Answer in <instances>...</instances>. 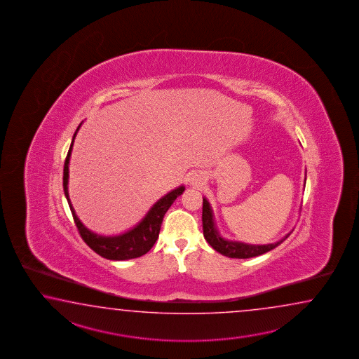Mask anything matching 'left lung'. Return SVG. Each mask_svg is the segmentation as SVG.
<instances>
[{
  "label": "left lung",
  "mask_w": 359,
  "mask_h": 359,
  "mask_svg": "<svg viewBox=\"0 0 359 359\" xmlns=\"http://www.w3.org/2000/svg\"><path fill=\"white\" fill-rule=\"evenodd\" d=\"M203 233L205 237L206 241L213 248L215 252H221L222 255H226L229 258H236V259H246V258H252V257H258L264 252H269L272 249H275L276 246L283 243L281 241L276 243V244L268 245H246L243 243H232V241H226L223 240L217 229L214 227L213 214L212 209L209 206V203L205 198H203Z\"/></svg>",
  "instance_id": "obj_1"
}]
</instances>
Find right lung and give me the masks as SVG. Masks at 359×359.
I'll list each match as a JSON object with an SVG mask.
<instances>
[{
  "mask_svg": "<svg viewBox=\"0 0 359 359\" xmlns=\"http://www.w3.org/2000/svg\"><path fill=\"white\" fill-rule=\"evenodd\" d=\"M79 127H81V124L78 126L76 133L73 136L72 145L69 147L68 155H67L65 163H64V177H62L64 192H65V196L68 198V204L70 206V212H72L73 219L76 223V229H78L81 237L83 238L84 243L88 245L93 252L101 255L102 258L110 260H127L142 257L153 248L156 238L159 236L164 214L167 213L169 206L173 204V201L182 194L184 187L181 186L177 190L169 192L168 195H165L164 198H161L151 208V210L147 213V215L144 218V221L141 222L135 229H130V232L115 237H102L92 233L91 231L86 229L81 221L76 218V212H74L73 206L70 204V200H69V158H70L73 142H74V138H76V132L79 130Z\"/></svg>",
  "mask_w": 359,
  "mask_h": 359,
  "instance_id": "obj_1",
  "label": "right lung"
}]
</instances>
